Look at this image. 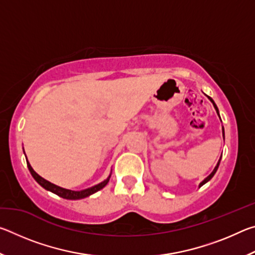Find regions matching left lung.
I'll return each instance as SVG.
<instances>
[{
    "label": "left lung",
    "instance_id": "8db88e82",
    "mask_svg": "<svg viewBox=\"0 0 255 255\" xmlns=\"http://www.w3.org/2000/svg\"><path fill=\"white\" fill-rule=\"evenodd\" d=\"M208 98H209V100H210L211 102H213V105H214V107H215V109H216V111H217V114H218V108H217V106L215 105V102H214L213 99H211L210 97H208ZM218 116H219V114H218ZM219 118H221V117H219ZM223 136H224V138H225V135H224V128H223ZM219 163H221V158H219V161H218V163H217V165H216V167H215V169H214V171L211 172L210 175L207 176V178H206L204 181H202V182L200 183L199 187H202V185H204L205 183L208 182V181H209L211 178H213V176H214V175H215V173H216V171H217V169H218V166H219Z\"/></svg>",
    "mask_w": 255,
    "mask_h": 255
}]
</instances>
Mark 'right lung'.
I'll return each mask as SVG.
<instances>
[{"label":"right lung","mask_w":255,"mask_h":255,"mask_svg":"<svg viewBox=\"0 0 255 255\" xmlns=\"http://www.w3.org/2000/svg\"><path fill=\"white\" fill-rule=\"evenodd\" d=\"M28 164V169L30 171V173L33 176V179L37 181L38 183H39L42 188H45L46 190H48V191H51L55 195H57L59 197L64 198V199H70V200H77V199H83L85 197H89L93 195V193H96L99 190H101L102 188H105L107 183L109 182V179L110 176L108 178L107 180L103 181V182L99 183L97 185H94L92 188H89V189H85V190H81V191H72V190H68V189H64V188H60L58 185L50 183L49 181L45 180L44 178H41L39 174H37L36 172L33 171V169L30 165V163L27 161Z\"/></svg>","instance_id":"obj_1"}]
</instances>
